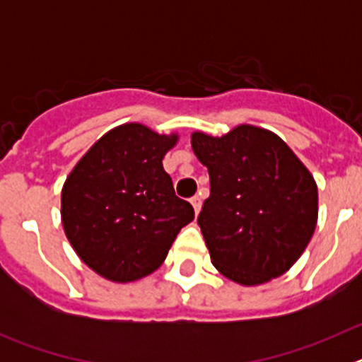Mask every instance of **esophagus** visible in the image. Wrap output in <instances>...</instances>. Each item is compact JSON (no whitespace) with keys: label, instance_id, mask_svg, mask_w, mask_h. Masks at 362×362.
Masks as SVG:
<instances>
[{"label":"esophagus","instance_id":"1","mask_svg":"<svg viewBox=\"0 0 362 362\" xmlns=\"http://www.w3.org/2000/svg\"><path fill=\"white\" fill-rule=\"evenodd\" d=\"M190 203H192V206H194V210H196V214H199L201 203H203V201H201V197L199 196H194L190 199Z\"/></svg>","mask_w":362,"mask_h":362}]
</instances>
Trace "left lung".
<instances>
[{
    "instance_id": "1",
    "label": "left lung",
    "mask_w": 362,
    "mask_h": 362,
    "mask_svg": "<svg viewBox=\"0 0 362 362\" xmlns=\"http://www.w3.org/2000/svg\"><path fill=\"white\" fill-rule=\"evenodd\" d=\"M192 148L210 175L197 225L214 267L245 286L283 276L317 223L308 168L279 136L252 124L221 137L194 132Z\"/></svg>"
}]
</instances>
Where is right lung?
Instances as JSON below:
<instances>
[{
  "label": "right lung",
  "instance_id": "right-lung-1",
  "mask_svg": "<svg viewBox=\"0 0 362 362\" xmlns=\"http://www.w3.org/2000/svg\"><path fill=\"white\" fill-rule=\"evenodd\" d=\"M177 136L139 123L105 134L79 159L62 190L66 239L86 267L105 279L130 283L158 270L194 219L163 168Z\"/></svg>",
  "mask_w": 362,
  "mask_h": 362
}]
</instances>
